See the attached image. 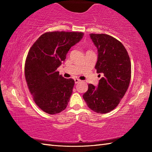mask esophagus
Returning <instances> with one entry per match:
<instances>
[{
  "label": "esophagus",
  "mask_w": 152,
  "mask_h": 152,
  "mask_svg": "<svg viewBox=\"0 0 152 152\" xmlns=\"http://www.w3.org/2000/svg\"><path fill=\"white\" fill-rule=\"evenodd\" d=\"M80 81H81L80 80H79L78 78H75V79H74V82H75V83H76V84L78 83V82H80Z\"/></svg>",
  "instance_id": "obj_1"
}]
</instances>
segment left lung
Listing matches in <instances>:
<instances>
[{"label": "left lung", "instance_id": "left-lung-1", "mask_svg": "<svg viewBox=\"0 0 152 152\" xmlns=\"http://www.w3.org/2000/svg\"><path fill=\"white\" fill-rule=\"evenodd\" d=\"M90 37L98 50L95 68L103 77L98 86L88 84L83 99L91 110L104 114L114 109L124 96L129 85L132 65L127 51L119 41L107 34L91 33Z\"/></svg>", "mask_w": 152, "mask_h": 152}]
</instances>
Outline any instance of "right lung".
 Masks as SVG:
<instances>
[{"label": "right lung", "instance_id": "add662e5", "mask_svg": "<svg viewBox=\"0 0 152 152\" xmlns=\"http://www.w3.org/2000/svg\"><path fill=\"white\" fill-rule=\"evenodd\" d=\"M83 35L82 32L45 33L28 52L25 64L28 88L35 104L48 114L61 112L70 101L74 80L64 78L57 69Z\"/></svg>", "mask_w": 152, "mask_h": 152}]
</instances>
